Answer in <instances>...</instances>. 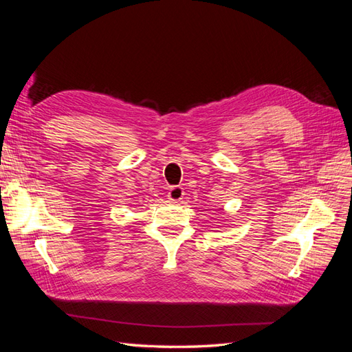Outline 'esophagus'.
Masks as SVG:
<instances>
[{"label": "esophagus", "mask_w": 352, "mask_h": 352, "mask_svg": "<svg viewBox=\"0 0 352 352\" xmlns=\"http://www.w3.org/2000/svg\"><path fill=\"white\" fill-rule=\"evenodd\" d=\"M184 195H185V192H184V188L182 186H172V188H170V190H168V194H167L168 199L172 201V202L180 201V199L184 198Z\"/></svg>", "instance_id": "1"}]
</instances>
